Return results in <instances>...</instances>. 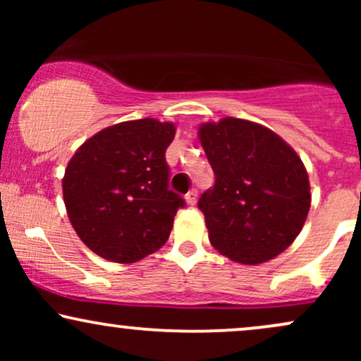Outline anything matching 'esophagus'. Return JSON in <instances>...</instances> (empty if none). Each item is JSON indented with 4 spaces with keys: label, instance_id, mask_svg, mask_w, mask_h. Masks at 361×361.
<instances>
[{
    "label": "esophagus",
    "instance_id": "esophagus-1",
    "mask_svg": "<svg viewBox=\"0 0 361 361\" xmlns=\"http://www.w3.org/2000/svg\"><path fill=\"white\" fill-rule=\"evenodd\" d=\"M185 200L188 205L197 204V190H190V192L185 195Z\"/></svg>",
    "mask_w": 361,
    "mask_h": 361
}]
</instances>
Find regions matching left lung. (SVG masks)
I'll return each instance as SVG.
<instances>
[{"label":"left lung","instance_id":"8db88e82","mask_svg":"<svg viewBox=\"0 0 361 361\" xmlns=\"http://www.w3.org/2000/svg\"><path fill=\"white\" fill-rule=\"evenodd\" d=\"M215 183L198 209L212 246L241 264L273 259L295 241L310 209L304 163L280 135L250 120L202 123Z\"/></svg>","mask_w":361,"mask_h":361}]
</instances>
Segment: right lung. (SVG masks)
Returning a JSON list of instances; mask_svg holds the SVG:
<instances>
[{
    "label": "right lung",
    "mask_w": 361,
    "mask_h": 361,
    "mask_svg": "<svg viewBox=\"0 0 361 361\" xmlns=\"http://www.w3.org/2000/svg\"><path fill=\"white\" fill-rule=\"evenodd\" d=\"M171 122L140 118L103 128L74 152L62 195L74 231L114 263H135L168 241L185 200L169 190Z\"/></svg>",
    "instance_id": "obj_1"
}]
</instances>
